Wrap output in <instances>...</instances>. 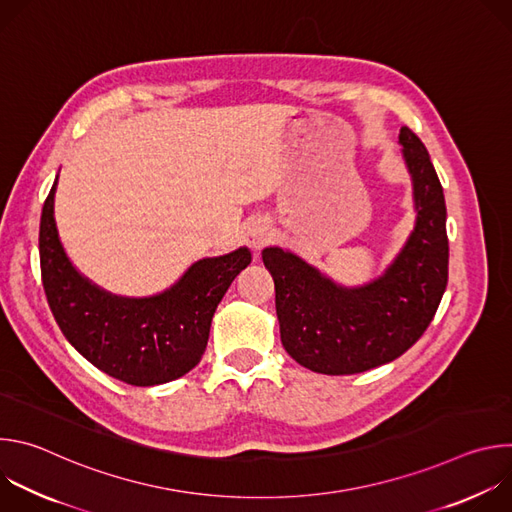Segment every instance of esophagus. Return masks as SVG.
<instances>
[{"instance_id":"34e87169","label":"esophagus","mask_w":512,"mask_h":512,"mask_svg":"<svg viewBox=\"0 0 512 512\" xmlns=\"http://www.w3.org/2000/svg\"><path fill=\"white\" fill-rule=\"evenodd\" d=\"M245 241L253 251H261L271 241V227L265 218H255L247 225Z\"/></svg>"}]
</instances>
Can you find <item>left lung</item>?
<instances>
[{"mask_svg":"<svg viewBox=\"0 0 512 512\" xmlns=\"http://www.w3.org/2000/svg\"><path fill=\"white\" fill-rule=\"evenodd\" d=\"M411 174L415 227L385 273L344 287L298 255L263 249L275 283L281 344L302 367L322 375H354L407 352L425 332L448 285L446 200L421 139L401 127Z\"/></svg>","mask_w":512,"mask_h":512,"instance_id":"obj_1","label":"left lung"}]
</instances>
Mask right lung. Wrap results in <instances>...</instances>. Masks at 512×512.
<instances>
[{
    "mask_svg": "<svg viewBox=\"0 0 512 512\" xmlns=\"http://www.w3.org/2000/svg\"><path fill=\"white\" fill-rule=\"evenodd\" d=\"M58 176L40 218V269L48 306L66 340L113 379L154 387L180 379L200 362L210 322L233 279L251 263L241 247L200 259L152 298L113 296L77 271L54 221Z\"/></svg>",
    "mask_w": 512,
    "mask_h": 512,
    "instance_id": "right-lung-1",
    "label": "right lung"
}]
</instances>
